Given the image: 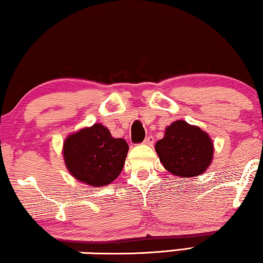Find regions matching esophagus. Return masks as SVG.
<instances>
[{"label": "esophagus", "instance_id": "obj_1", "mask_svg": "<svg viewBox=\"0 0 263 263\" xmlns=\"http://www.w3.org/2000/svg\"><path fill=\"white\" fill-rule=\"evenodd\" d=\"M154 143H155V139H154V137L152 136H147L146 138H145V140H144V145H154Z\"/></svg>", "mask_w": 263, "mask_h": 263}]
</instances>
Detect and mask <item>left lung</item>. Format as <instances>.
I'll list each match as a JSON object with an SVG mask.
<instances>
[{
    "label": "left lung",
    "instance_id": "8db88e82",
    "mask_svg": "<svg viewBox=\"0 0 263 263\" xmlns=\"http://www.w3.org/2000/svg\"><path fill=\"white\" fill-rule=\"evenodd\" d=\"M163 166L178 177H197L210 166L214 143L205 131L184 120L166 126L164 137L156 143Z\"/></svg>",
    "mask_w": 263,
    "mask_h": 263
}]
</instances>
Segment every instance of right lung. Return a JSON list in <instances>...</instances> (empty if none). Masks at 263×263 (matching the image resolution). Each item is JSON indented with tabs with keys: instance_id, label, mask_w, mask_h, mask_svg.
I'll list each match as a JSON object with an SVG mask.
<instances>
[{
	"instance_id": "right-lung-1",
	"label": "right lung",
	"mask_w": 263,
	"mask_h": 263,
	"mask_svg": "<svg viewBox=\"0 0 263 263\" xmlns=\"http://www.w3.org/2000/svg\"><path fill=\"white\" fill-rule=\"evenodd\" d=\"M127 152L126 140L112 137L101 124L70 133L62 147L69 174L79 182L96 187L108 185L118 177Z\"/></svg>"
}]
</instances>
